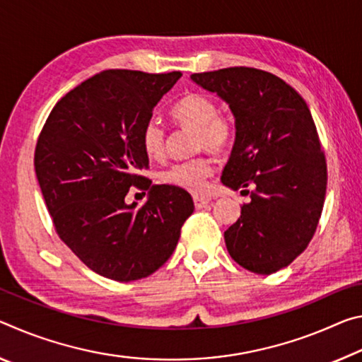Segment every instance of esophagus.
<instances>
[{
    "label": "esophagus",
    "mask_w": 362,
    "mask_h": 362,
    "mask_svg": "<svg viewBox=\"0 0 362 362\" xmlns=\"http://www.w3.org/2000/svg\"><path fill=\"white\" fill-rule=\"evenodd\" d=\"M194 204H195V209H205V206L210 204V199L200 197V195H194Z\"/></svg>",
    "instance_id": "1"
}]
</instances>
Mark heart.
I'll return each mask as SVG.
<instances>
[{"instance_id":"obj_1","label":"heart","mask_w":362,"mask_h":362,"mask_svg":"<svg viewBox=\"0 0 362 362\" xmlns=\"http://www.w3.org/2000/svg\"><path fill=\"white\" fill-rule=\"evenodd\" d=\"M173 122L195 129V149L213 153L226 152L234 141V127L229 118L218 115V107L210 96L189 93L171 107ZM141 147L147 157L158 158L165 151V129L157 120H149L142 127ZM213 162L209 157H197L180 162L163 170L160 180L165 185L182 191L200 194L205 191V180L211 175Z\"/></svg>"}]
</instances>
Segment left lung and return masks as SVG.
I'll return each mask as SVG.
<instances>
[{
	"instance_id": "left-lung-1",
	"label": "left lung",
	"mask_w": 362,
	"mask_h": 362,
	"mask_svg": "<svg viewBox=\"0 0 362 362\" xmlns=\"http://www.w3.org/2000/svg\"><path fill=\"white\" fill-rule=\"evenodd\" d=\"M191 80L216 93L235 120L221 182L242 189L250 202L224 233L228 252L242 268L272 274L305 250L322 213L327 167L311 112L292 86L258 69H221Z\"/></svg>"
}]
</instances>
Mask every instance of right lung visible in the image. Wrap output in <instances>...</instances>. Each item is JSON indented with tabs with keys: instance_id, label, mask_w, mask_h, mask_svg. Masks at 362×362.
Here are the masks:
<instances>
[{
	"instance_id": "obj_1",
	"label": "right lung",
	"mask_w": 362,
	"mask_h": 362,
	"mask_svg": "<svg viewBox=\"0 0 362 362\" xmlns=\"http://www.w3.org/2000/svg\"><path fill=\"white\" fill-rule=\"evenodd\" d=\"M181 72L105 70L65 94L35 149V173L61 239L88 268L112 281L151 276L175 252L194 211L191 194L142 176V127ZM132 185L146 204H127Z\"/></svg>"
}]
</instances>
